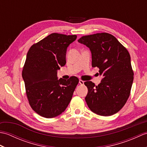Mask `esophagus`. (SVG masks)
I'll use <instances>...</instances> for the list:
<instances>
[{"instance_id": "1", "label": "esophagus", "mask_w": 147, "mask_h": 147, "mask_svg": "<svg viewBox=\"0 0 147 147\" xmlns=\"http://www.w3.org/2000/svg\"><path fill=\"white\" fill-rule=\"evenodd\" d=\"M79 83L80 84V85H84V81H83L82 80H79Z\"/></svg>"}]
</instances>
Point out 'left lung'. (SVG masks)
Masks as SVG:
<instances>
[{"label":"left lung","mask_w":147,"mask_h":147,"mask_svg":"<svg viewBox=\"0 0 147 147\" xmlns=\"http://www.w3.org/2000/svg\"><path fill=\"white\" fill-rule=\"evenodd\" d=\"M90 49L92 67L99 68L103 78L98 85L84 83L88 88L85 100L94 113L109 116L119 111L128 99L134 73L127 50L107 33L83 36L78 40Z\"/></svg>","instance_id":"1"}]
</instances>
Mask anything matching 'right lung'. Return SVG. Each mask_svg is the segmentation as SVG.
Returning a JSON list of instances; mask_svg holds the SVG:
<instances>
[{
    "label": "right lung",
    "instance_id": "right-lung-1",
    "mask_svg": "<svg viewBox=\"0 0 147 147\" xmlns=\"http://www.w3.org/2000/svg\"><path fill=\"white\" fill-rule=\"evenodd\" d=\"M77 36L54 33L30 48L22 71L28 102L41 116L52 118L67 108L79 82L76 76L58 80L57 70L66 63L65 54Z\"/></svg>",
    "mask_w": 147,
    "mask_h": 147
}]
</instances>
